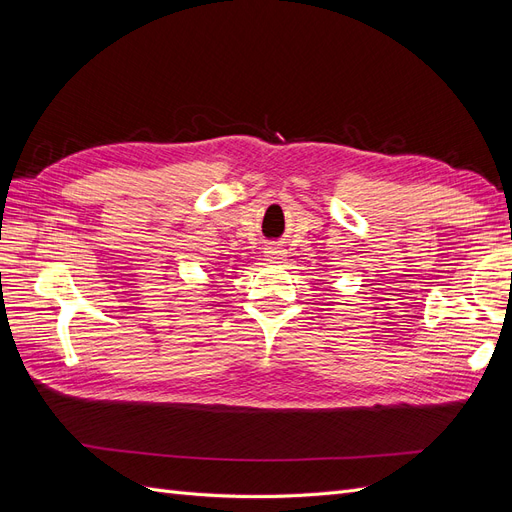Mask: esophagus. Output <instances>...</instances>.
I'll use <instances>...</instances> for the list:
<instances>
[{"label":"esophagus","mask_w":512,"mask_h":512,"mask_svg":"<svg viewBox=\"0 0 512 512\" xmlns=\"http://www.w3.org/2000/svg\"><path fill=\"white\" fill-rule=\"evenodd\" d=\"M267 260L273 262V265H282V262L286 260V250H282V247H269Z\"/></svg>","instance_id":"esophagus-1"}]
</instances>
